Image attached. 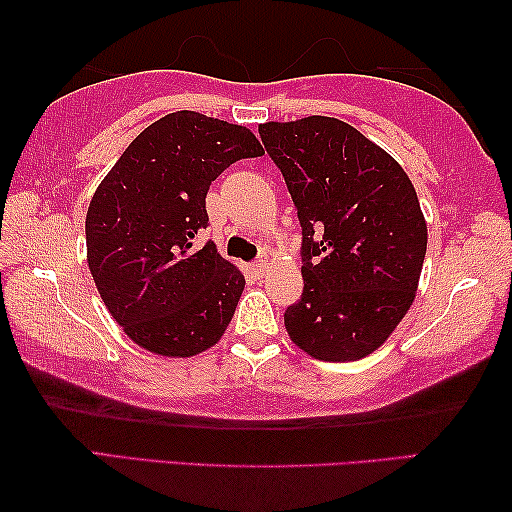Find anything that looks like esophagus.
Here are the masks:
<instances>
[{"mask_svg": "<svg viewBox=\"0 0 512 512\" xmlns=\"http://www.w3.org/2000/svg\"><path fill=\"white\" fill-rule=\"evenodd\" d=\"M251 270H254L256 274H263L267 270V261H263V258H258V261L251 265Z\"/></svg>", "mask_w": 512, "mask_h": 512, "instance_id": "esophagus-1", "label": "esophagus"}]
</instances>
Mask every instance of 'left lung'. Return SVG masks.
Instances as JSON below:
<instances>
[{"label":"left lung","instance_id":"obj_1","mask_svg":"<svg viewBox=\"0 0 512 512\" xmlns=\"http://www.w3.org/2000/svg\"><path fill=\"white\" fill-rule=\"evenodd\" d=\"M301 224L304 292L286 331L317 360L379 349L413 306L426 222L408 174L351 124L311 115L258 127Z\"/></svg>","mask_w":512,"mask_h":512}]
</instances>
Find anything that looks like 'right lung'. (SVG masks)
Listing matches in <instances>:
<instances>
[{"instance_id": "right-lung-1", "label": "right lung", "mask_w": 512, "mask_h": 512, "mask_svg": "<svg viewBox=\"0 0 512 512\" xmlns=\"http://www.w3.org/2000/svg\"><path fill=\"white\" fill-rule=\"evenodd\" d=\"M263 156L240 124L177 111L149 124L92 195L88 267L108 313L158 356L188 358L213 347L236 313L245 276L213 242L206 192L231 163Z\"/></svg>"}]
</instances>
